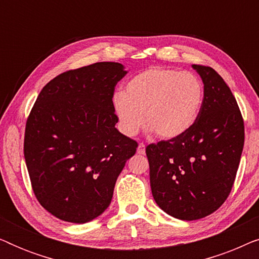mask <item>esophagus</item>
Instances as JSON below:
<instances>
[{
    "label": "esophagus",
    "mask_w": 259,
    "mask_h": 259,
    "mask_svg": "<svg viewBox=\"0 0 259 259\" xmlns=\"http://www.w3.org/2000/svg\"><path fill=\"white\" fill-rule=\"evenodd\" d=\"M137 152L139 154H145V145L144 144H139V146H138V150Z\"/></svg>",
    "instance_id": "1"
}]
</instances>
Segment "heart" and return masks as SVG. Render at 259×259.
<instances>
[{"label":"heart","mask_w":259,"mask_h":259,"mask_svg":"<svg viewBox=\"0 0 259 259\" xmlns=\"http://www.w3.org/2000/svg\"><path fill=\"white\" fill-rule=\"evenodd\" d=\"M204 84L196 74L152 67L131 77L113 97V109L123 134L133 137L145 121L164 139L186 133L203 107Z\"/></svg>","instance_id":"b5f03b06"}]
</instances>
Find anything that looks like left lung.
<instances>
[{"label":"left lung","mask_w":259,"mask_h":259,"mask_svg":"<svg viewBox=\"0 0 259 259\" xmlns=\"http://www.w3.org/2000/svg\"><path fill=\"white\" fill-rule=\"evenodd\" d=\"M192 68L205 90L196 122L183 136L146 147L155 203L182 221L204 218L222 206L244 146V121L231 90L211 67Z\"/></svg>","instance_id":"left-lung-1"}]
</instances>
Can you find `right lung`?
<instances>
[{
  "label": "right lung",
  "instance_id": "add662e5",
  "mask_svg": "<svg viewBox=\"0 0 259 259\" xmlns=\"http://www.w3.org/2000/svg\"><path fill=\"white\" fill-rule=\"evenodd\" d=\"M119 62H97L49 81L28 116L24 159L38 203L61 221L83 224L111 204L136 140L115 128Z\"/></svg>",
  "mask_w": 259,
  "mask_h": 259
}]
</instances>
